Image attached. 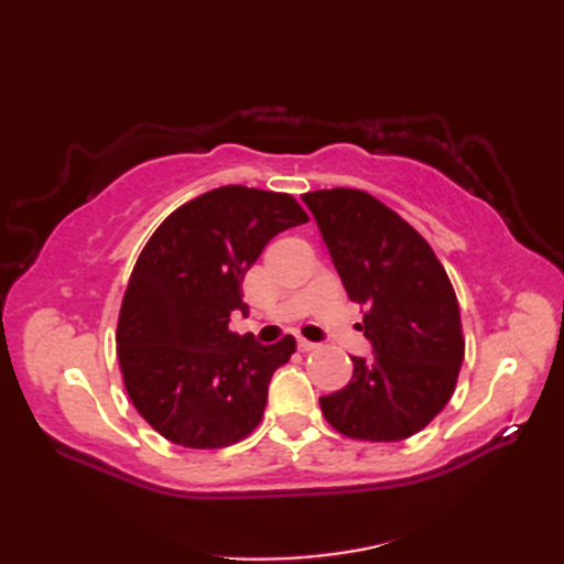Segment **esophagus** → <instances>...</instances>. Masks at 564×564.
Masks as SVG:
<instances>
[{
    "label": "esophagus",
    "instance_id": "obj_1",
    "mask_svg": "<svg viewBox=\"0 0 564 564\" xmlns=\"http://www.w3.org/2000/svg\"><path fill=\"white\" fill-rule=\"evenodd\" d=\"M297 349H301V351H313V349H317V344L315 341H307V339H297Z\"/></svg>",
    "mask_w": 564,
    "mask_h": 564
}]
</instances>
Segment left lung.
I'll return each instance as SVG.
<instances>
[{
	"label": "left lung",
	"instance_id": "1",
	"mask_svg": "<svg viewBox=\"0 0 564 564\" xmlns=\"http://www.w3.org/2000/svg\"><path fill=\"white\" fill-rule=\"evenodd\" d=\"M303 200L346 295L366 307L361 329L373 344V358L351 356L349 386L319 398L322 414L349 438H410L448 404L465 356L448 273L426 239L366 191H310Z\"/></svg>",
	"mask_w": 564,
	"mask_h": 564
}]
</instances>
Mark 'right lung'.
<instances>
[{
  "label": "right lung",
  "mask_w": 564,
  "mask_h": 564,
  "mask_svg": "<svg viewBox=\"0 0 564 564\" xmlns=\"http://www.w3.org/2000/svg\"><path fill=\"white\" fill-rule=\"evenodd\" d=\"M307 223L289 194L220 186L184 203L140 251L118 315V364L138 414L184 448H225L254 431L273 370L295 339L230 332L242 281L269 239Z\"/></svg>",
  "instance_id": "right-lung-1"
}]
</instances>
